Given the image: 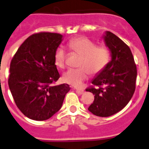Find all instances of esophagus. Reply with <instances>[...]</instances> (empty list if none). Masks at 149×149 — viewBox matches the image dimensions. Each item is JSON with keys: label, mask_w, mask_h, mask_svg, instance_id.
<instances>
[{"label": "esophagus", "mask_w": 149, "mask_h": 149, "mask_svg": "<svg viewBox=\"0 0 149 149\" xmlns=\"http://www.w3.org/2000/svg\"><path fill=\"white\" fill-rule=\"evenodd\" d=\"M76 93L78 94H79V95H81V94H82L84 93L83 89H76Z\"/></svg>", "instance_id": "obj_1"}]
</instances>
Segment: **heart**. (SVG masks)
I'll list each match as a JSON object with an SVG mask.
<instances>
[{
	"label": "heart",
	"mask_w": 149,
	"mask_h": 149,
	"mask_svg": "<svg viewBox=\"0 0 149 149\" xmlns=\"http://www.w3.org/2000/svg\"><path fill=\"white\" fill-rule=\"evenodd\" d=\"M68 47L72 52L81 55L77 69H70L63 75V81L74 87H81L88 77L101 73L110 61L111 53L106 45H97L87 37H74L68 42ZM67 54L61 47L58 48L54 54V61L58 67H65Z\"/></svg>",
	"instance_id": "1"
}]
</instances>
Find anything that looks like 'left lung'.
Segmentation results:
<instances>
[{
  "label": "left lung",
  "mask_w": 149,
  "mask_h": 149,
  "mask_svg": "<svg viewBox=\"0 0 149 149\" xmlns=\"http://www.w3.org/2000/svg\"><path fill=\"white\" fill-rule=\"evenodd\" d=\"M112 60L86 88L94 94L88 107L91 113L109 117L117 113L129 103L136 89L137 70L130 49L119 37L110 31L104 36Z\"/></svg>",
  "instance_id": "obj_1"
}]
</instances>
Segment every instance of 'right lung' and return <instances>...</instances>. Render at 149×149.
<instances>
[{
    "instance_id": "1",
    "label": "right lung",
    "mask_w": 149,
    "mask_h": 149,
    "mask_svg": "<svg viewBox=\"0 0 149 149\" xmlns=\"http://www.w3.org/2000/svg\"><path fill=\"white\" fill-rule=\"evenodd\" d=\"M60 33L40 32L24 41L10 62L8 85L14 101L26 117L47 120L61 108L70 85H53L60 78L54 54Z\"/></svg>"
}]
</instances>
